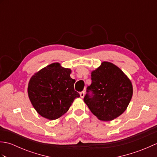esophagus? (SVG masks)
I'll list each match as a JSON object with an SVG mask.
<instances>
[{"label": "esophagus", "instance_id": "esophagus-1", "mask_svg": "<svg viewBox=\"0 0 157 157\" xmlns=\"http://www.w3.org/2000/svg\"><path fill=\"white\" fill-rule=\"evenodd\" d=\"M80 97L82 98H83L84 97V96H85V92L84 91H83V92H80Z\"/></svg>", "mask_w": 157, "mask_h": 157}]
</instances>
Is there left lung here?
Returning <instances> with one entry per match:
<instances>
[{
    "label": "left lung",
    "instance_id": "left-lung-1",
    "mask_svg": "<svg viewBox=\"0 0 157 157\" xmlns=\"http://www.w3.org/2000/svg\"><path fill=\"white\" fill-rule=\"evenodd\" d=\"M92 84L84 101L90 111L101 121H111L128 108L133 95L132 82L112 63L103 61L91 72ZM92 91V96L88 92Z\"/></svg>",
    "mask_w": 157,
    "mask_h": 157
}]
</instances>
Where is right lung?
<instances>
[{"mask_svg":"<svg viewBox=\"0 0 157 157\" xmlns=\"http://www.w3.org/2000/svg\"><path fill=\"white\" fill-rule=\"evenodd\" d=\"M71 70L53 63L33 75L28 94L32 106L40 115L49 120L61 117L67 112L79 94L75 91Z\"/></svg>","mask_w":157,"mask_h":157,"instance_id":"1","label":"right lung"}]
</instances>
